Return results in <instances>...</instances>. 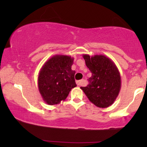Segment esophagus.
Here are the masks:
<instances>
[{
    "mask_svg": "<svg viewBox=\"0 0 147 147\" xmlns=\"http://www.w3.org/2000/svg\"><path fill=\"white\" fill-rule=\"evenodd\" d=\"M83 82H84V80H79V81H77V84L78 86H82V84H83Z\"/></svg>",
    "mask_w": 147,
    "mask_h": 147,
    "instance_id": "1",
    "label": "esophagus"
}]
</instances>
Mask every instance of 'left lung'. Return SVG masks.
<instances>
[{
    "instance_id": "left-lung-1",
    "label": "left lung",
    "mask_w": 147,
    "mask_h": 147,
    "mask_svg": "<svg viewBox=\"0 0 147 147\" xmlns=\"http://www.w3.org/2000/svg\"><path fill=\"white\" fill-rule=\"evenodd\" d=\"M86 65L92 72L87 86L81 87L89 100L99 108L113 104L121 88V77L116 65L105 55H83Z\"/></svg>"
}]
</instances>
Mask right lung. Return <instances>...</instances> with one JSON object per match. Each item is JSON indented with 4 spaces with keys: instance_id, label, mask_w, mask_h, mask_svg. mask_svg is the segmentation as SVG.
<instances>
[{
    "instance_id": "obj_1",
    "label": "right lung",
    "mask_w": 147,
    "mask_h": 147,
    "mask_svg": "<svg viewBox=\"0 0 147 147\" xmlns=\"http://www.w3.org/2000/svg\"><path fill=\"white\" fill-rule=\"evenodd\" d=\"M74 59L67 55H56L43 64L38 77V90L48 105L64 101L72 88L77 86L75 70L71 67Z\"/></svg>"
}]
</instances>
